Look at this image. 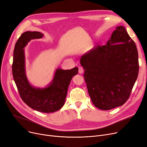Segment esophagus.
<instances>
[{
    "label": "esophagus",
    "mask_w": 147,
    "mask_h": 147,
    "mask_svg": "<svg viewBox=\"0 0 147 147\" xmlns=\"http://www.w3.org/2000/svg\"><path fill=\"white\" fill-rule=\"evenodd\" d=\"M84 71V69L82 67H79V73L80 74H82Z\"/></svg>",
    "instance_id": "34e87169"
}]
</instances>
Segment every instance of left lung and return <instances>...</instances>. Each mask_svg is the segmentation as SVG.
Returning <instances> with one entry per match:
<instances>
[{
	"mask_svg": "<svg viewBox=\"0 0 147 147\" xmlns=\"http://www.w3.org/2000/svg\"><path fill=\"white\" fill-rule=\"evenodd\" d=\"M83 77L94 105L102 110L123 105L139 73L134 41L123 26L116 27L105 45H98L80 58Z\"/></svg>",
	"mask_w": 147,
	"mask_h": 147,
	"instance_id": "1",
	"label": "left lung"
}]
</instances>
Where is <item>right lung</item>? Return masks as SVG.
Instances as JSON below:
<instances>
[{
	"instance_id": "right-lung-1",
	"label": "right lung",
	"mask_w": 147,
	"mask_h": 147,
	"mask_svg": "<svg viewBox=\"0 0 147 147\" xmlns=\"http://www.w3.org/2000/svg\"><path fill=\"white\" fill-rule=\"evenodd\" d=\"M43 36L38 32H26L19 37L13 50L12 75L22 101L32 109L50 113L59 110L64 105L68 86L73 77L78 73V68L67 70L57 69L52 82L45 88L31 85L26 74L24 48L32 39Z\"/></svg>"
}]
</instances>
